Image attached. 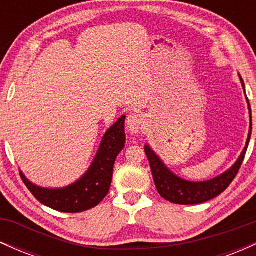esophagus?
<instances>
[{"instance_id": "esophagus-1", "label": "esophagus", "mask_w": 256, "mask_h": 256, "mask_svg": "<svg viewBox=\"0 0 256 256\" xmlns=\"http://www.w3.org/2000/svg\"><path fill=\"white\" fill-rule=\"evenodd\" d=\"M143 125H144V119H143L140 114H128V119H126V128H128V131L132 132V134H138V132L142 130Z\"/></svg>"}]
</instances>
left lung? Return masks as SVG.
Listing matches in <instances>:
<instances>
[{
    "label": "left lung",
    "instance_id": "8db88e82",
    "mask_svg": "<svg viewBox=\"0 0 256 256\" xmlns=\"http://www.w3.org/2000/svg\"><path fill=\"white\" fill-rule=\"evenodd\" d=\"M243 89H244V82L240 78ZM248 101V98H246ZM249 114H250V128H249V136L246 140V146L243 149L242 154L238 158V160L234 162V165L230 170L218 176L216 178L210 179L206 182H188L185 179L177 177L174 173L170 171L165 166V164L161 161V158L152 150L150 146H146L144 152L146 158H148L149 164L154 178L155 186H156L158 192L160 194L161 198H164L167 201L172 202L176 204H198L202 202L210 201L216 196L220 195L222 192L228 189V186L232 183L238 173L240 166H242L243 160H244L246 149H248L249 140L252 136V110L250 104L248 101Z\"/></svg>",
    "mask_w": 256,
    "mask_h": 256
}]
</instances>
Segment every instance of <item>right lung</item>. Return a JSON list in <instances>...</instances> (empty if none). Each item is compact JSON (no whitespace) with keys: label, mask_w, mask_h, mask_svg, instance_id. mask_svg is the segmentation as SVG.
Segmentation results:
<instances>
[{"label":"right lung","mask_w":256,"mask_h":256,"mask_svg":"<svg viewBox=\"0 0 256 256\" xmlns=\"http://www.w3.org/2000/svg\"><path fill=\"white\" fill-rule=\"evenodd\" d=\"M124 124L122 116L106 132L90 168L76 183L61 189H46L32 184L20 172L26 188L40 204L58 212L79 213L98 206L110 192L114 162L125 146Z\"/></svg>","instance_id":"1"}]
</instances>
